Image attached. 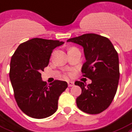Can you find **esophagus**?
<instances>
[{
  "instance_id": "obj_1",
  "label": "esophagus",
  "mask_w": 132,
  "mask_h": 132,
  "mask_svg": "<svg viewBox=\"0 0 132 132\" xmlns=\"http://www.w3.org/2000/svg\"><path fill=\"white\" fill-rule=\"evenodd\" d=\"M68 86H70V87H72L75 85L74 84V82H68Z\"/></svg>"
}]
</instances>
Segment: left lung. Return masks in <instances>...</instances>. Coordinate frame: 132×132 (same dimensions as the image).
I'll return each mask as SVG.
<instances>
[{
	"label": "left lung",
	"instance_id": "8db88e82",
	"mask_svg": "<svg viewBox=\"0 0 132 132\" xmlns=\"http://www.w3.org/2000/svg\"><path fill=\"white\" fill-rule=\"evenodd\" d=\"M84 48L86 62L83 64V77L91 79V84L76 81L82 88L76 99L77 107L89 114H98L108 108L113 101L120 77L117 51L106 37L96 34H84L67 40Z\"/></svg>",
	"mask_w": 132,
	"mask_h": 132
}]
</instances>
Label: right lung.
Returning <instances> with one entry per match:
<instances>
[{"label": "right lung", "instance_id": "1", "mask_svg": "<svg viewBox=\"0 0 132 132\" xmlns=\"http://www.w3.org/2000/svg\"><path fill=\"white\" fill-rule=\"evenodd\" d=\"M64 44L34 38L20 44L11 58L10 78L15 100L30 117L41 119L53 115L59 96L68 87L67 82L57 79L47 85L41 73L48 66L53 50Z\"/></svg>", "mask_w": 132, "mask_h": 132}]
</instances>
